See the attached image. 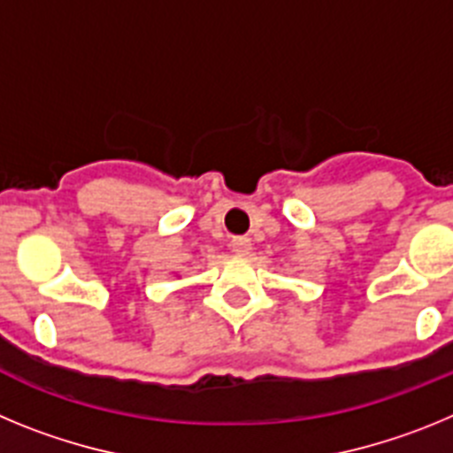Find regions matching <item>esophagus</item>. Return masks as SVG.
I'll return each instance as SVG.
<instances>
[{
	"label": "esophagus",
	"mask_w": 453,
	"mask_h": 453,
	"mask_svg": "<svg viewBox=\"0 0 453 453\" xmlns=\"http://www.w3.org/2000/svg\"><path fill=\"white\" fill-rule=\"evenodd\" d=\"M231 251L238 256H247L251 251V240L245 235H238V238L231 240Z\"/></svg>",
	"instance_id": "esophagus-1"
}]
</instances>
